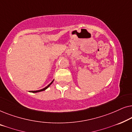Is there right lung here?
<instances>
[{"label":"right lung","instance_id":"right-lung-1","mask_svg":"<svg viewBox=\"0 0 132 132\" xmlns=\"http://www.w3.org/2000/svg\"><path fill=\"white\" fill-rule=\"evenodd\" d=\"M54 81V80H53L52 81V82L50 83V84H48L47 86H46V87L45 88H43V89H40V90H37V91H30V93H39V92H41V91H45V90H46V89H47V88L49 87V86L51 85V84H52V83H53V82Z\"/></svg>","mask_w":132,"mask_h":132}]
</instances>
